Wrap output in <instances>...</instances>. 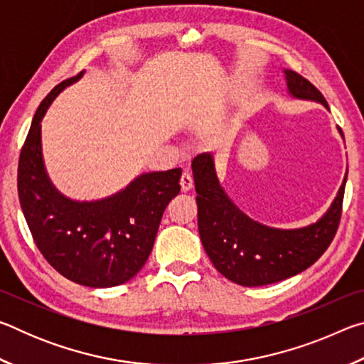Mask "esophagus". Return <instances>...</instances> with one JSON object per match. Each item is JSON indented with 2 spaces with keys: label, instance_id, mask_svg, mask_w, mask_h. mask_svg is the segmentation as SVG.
Returning <instances> with one entry per match:
<instances>
[{
  "label": "esophagus",
  "instance_id": "obj_1",
  "mask_svg": "<svg viewBox=\"0 0 364 364\" xmlns=\"http://www.w3.org/2000/svg\"><path fill=\"white\" fill-rule=\"evenodd\" d=\"M180 184H181L183 193H188V191H191V189H193V186H194L193 176H191L189 173H183L181 175V180H180Z\"/></svg>",
  "mask_w": 364,
  "mask_h": 364
}]
</instances>
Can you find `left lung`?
Here are the masks:
<instances>
[{
    "mask_svg": "<svg viewBox=\"0 0 364 364\" xmlns=\"http://www.w3.org/2000/svg\"><path fill=\"white\" fill-rule=\"evenodd\" d=\"M282 72L289 96L319 102L329 110L324 96L308 80L294 70ZM337 130L343 139L341 128ZM191 167L202 245L213 267L239 286H267L301 273L324 254L336 236L347 173L321 218L306 226L282 230L250 218L234 204L218 180L212 152L199 154Z\"/></svg>",
    "mask_w": 364,
    "mask_h": 364,
    "instance_id": "obj_1",
    "label": "left lung"
}]
</instances>
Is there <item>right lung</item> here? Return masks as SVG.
Wrapping results in <instances>:
<instances>
[{
    "label": "right lung",
    "instance_id": "add662e5",
    "mask_svg": "<svg viewBox=\"0 0 364 364\" xmlns=\"http://www.w3.org/2000/svg\"><path fill=\"white\" fill-rule=\"evenodd\" d=\"M83 73L59 83L36 109L21 152L17 191L33 241L48 263L77 284L104 289L130 281L144 267L165 208L180 193L181 168L141 173L96 200L60 193L45 167L41 120Z\"/></svg>",
    "mask_w": 364,
    "mask_h": 364
}]
</instances>
